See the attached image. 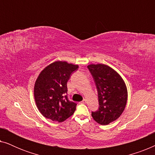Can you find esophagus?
Segmentation results:
<instances>
[{
	"label": "esophagus",
	"instance_id": "obj_1",
	"mask_svg": "<svg viewBox=\"0 0 155 155\" xmlns=\"http://www.w3.org/2000/svg\"><path fill=\"white\" fill-rule=\"evenodd\" d=\"M86 103V99H83L82 101H80V104H85Z\"/></svg>",
	"mask_w": 155,
	"mask_h": 155
}]
</instances>
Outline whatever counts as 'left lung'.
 Wrapping results in <instances>:
<instances>
[{"mask_svg":"<svg viewBox=\"0 0 155 155\" xmlns=\"http://www.w3.org/2000/svg\"><path fill=\"white\" fill-rule=\"evenodd\" d=\"M88 69L94 78L98 93L99 109L92 112L95 121L108 125L118 119L124 112L128 91L120 75L109 65L90 64Z\"/></svg>","mask_w":155,"mask_h":155,"instance_id":"1","label":"left lung"}]
</instances>
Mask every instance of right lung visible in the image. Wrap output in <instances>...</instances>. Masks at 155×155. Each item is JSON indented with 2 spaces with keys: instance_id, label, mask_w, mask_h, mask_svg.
I'll return each instance as SVG.
<instances>
[{
  "instance_id": "right-lung-1",
  "label": "right lung",
  "mask_w": 155,
  "mask_h": 155,
  "mask_svg": "<svg viewBox=\"0 0 155 155\" xmlns=\"http://www.w3.org/2000/svg\"><path fill=\"white\" fill-rule=\"evenodd\" d=\"M78 65L55 61L38 76L34 87L36 104L42 115L54 121L63 122L75 112L77 104L67 96V82Z\"/></svg>"
}]
</instances>
